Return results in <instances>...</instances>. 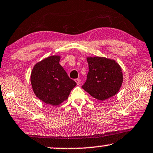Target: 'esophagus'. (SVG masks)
I'll return each instance as SVG.
<instances>
[{"mask_svg": "<svg viewBox=\"0 0 153 153\" xmlns=\"http://www.w3.org/2000/svg\"><path fill=\"white\" fill-rule=\"evenodd\" d=\"M75 82L77 83V85H80V80L79 78H78V79H75Z\"/></svg>", "mask_w": 153, "mask_h": 153, "instance_id": "1", "label": "esophagus"}]
</instances>
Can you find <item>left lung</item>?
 <instances>
[{
	"instance_id": "obj_1",
	"label": "left lung",
	"mask_w": 153,
	"mask_h": 153,
	"mask_svg": "<svg viewBox=\"0 0 153 153\" xmlns=\"http://www.w3.org/2000/svg\"><path fill=\"white\" fill-rule=\"evenodd\" d=\"M87 61L89 72L82 88L99 101L115 96L123 82L120 66L115 60L101 56H88Z\"/></svg>"
}]
</instances>
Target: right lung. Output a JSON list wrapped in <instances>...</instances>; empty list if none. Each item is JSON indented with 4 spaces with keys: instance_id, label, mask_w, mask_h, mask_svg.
Wrapping results in <instances>:
<instances>
[{
    "instance_id": "obj_1",
    "label": "right lung",
    "mask_w": 153,
    "mask_h": 153,
    "mask_svg": "<svg viewBox=\"0 0 153 153\" xmlns=\"http://www.w3.org/2000/svg\"><path fill=\"white\" fill-rule=\"evenodd\" d=\"M60 56H48L38 62L30 74V83L36 97L47 104L58 105L68 99L76 82L59 64Z\"/></svg>"
}]
</instances>
